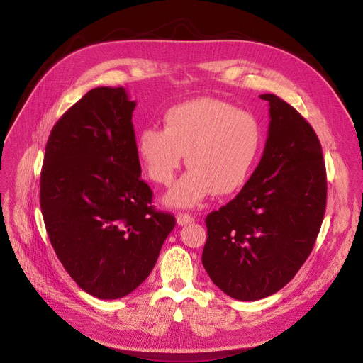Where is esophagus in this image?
<instances>
[{
	"label": "esophagus",
	"mask_w": 363,
	"mask_h": 363,
	"mask_svg": "<svg viewBox=\"0 0 363 363\" xmlns=\"http://www.w3.org/2000/svg\"><path fill=\"white\" fill-rule=\"evenodd\" d=\"M177 222H178V225H186V223L194 222V218L189 213H178L177 215Z\"/></svg>",
	"instance_id": "1"
}]
</instances>
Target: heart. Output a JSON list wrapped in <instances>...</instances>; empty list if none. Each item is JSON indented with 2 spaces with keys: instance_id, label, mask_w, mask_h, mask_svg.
Wrapping results in <instances>:
<instances>
[{
  "instance_id": "1",
  "label": "heart",
  "mask_w": 363,
  "mask_h": 363,
  "mask_svg": "<svg viewBox=\"0 0 363 363\" xmlns=\"http://www.w3.org/2000/svg\"><path fill=\"white\" fill-rule=\"evenodd\" d=\"M263 129L255 114L218 99H197L170 107L163 129L147 126L135 138L145 175L169 185L177 170L188 172L164 197L172 207H194L212 193L233 194L247 182L259 160Z\"/></svg>"
}]
</instances>
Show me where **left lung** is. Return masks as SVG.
<instances>
[{
	"instance_id": "1",
	"label": "left lung",
	"mask_w": 363,
	"mask_h": 363,
	"mask_svg": "<svg viewBox=\"0 0 363 363\" xmlns=\"http://www.w3.org/2000/svg\"><path fill=\"white\" fill-rule=\"evenodd\" d=\"M263 156L241 191L206 218L201 262L230 297L253 301L287 285L309 257L327 206V170L316 132L274 94Z\"/></svg>"
}]
</instances>
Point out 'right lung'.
Instances as JSON below:
<instances>
[{
	"mask_svg": "<svg viewBox=\"0 0 363 363\" xmlns=\"http://www.w3.org/2000/svg\"><path fill=\"white\" fill-rule=\"evenodd\" d=\"M126 91H88L52 126L40 201L52 249L88 294L128 296L155 268L175 216L151 206Z\"/></svg>",
	"mask_w": 363,
	"mask_h": 363,
	"instance_id": "add662e5",
	"label": "right lung"
}]
</instances>
